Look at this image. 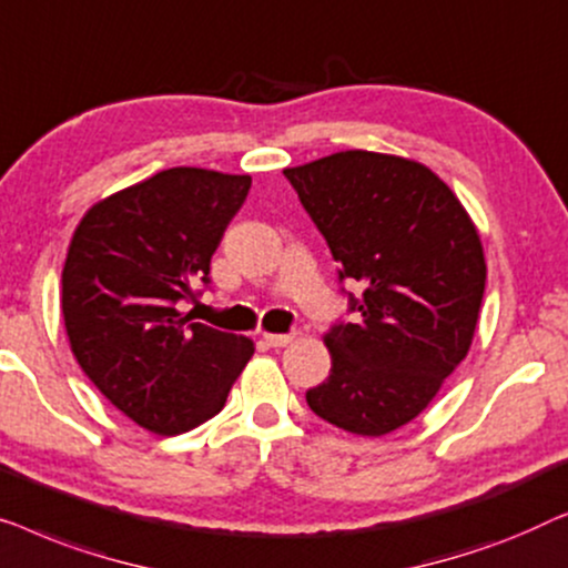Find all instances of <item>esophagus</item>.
<instances>
[{
  "label": "esophagus",
  "instance_id": "obj_1",
  "mask_svg": "<svg viewBox=\"0 0 568 568\" xmlns=\"http://www.w3.org/2000/svg\"><path fill=\"white\" fill-rule=\"evenodd\" d=\"M293 339H295V332H291V334H265V342L270 347H285V345H291Z\"/></svg>",
  "mask_w": 568,
  "mask_h": 568
}]
</instances>
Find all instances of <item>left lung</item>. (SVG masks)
Listing matches in <instances>:
<instances>
[{
  "mask_svg": "<svg viewBox=\"0 0 568 568\" xmlns=\"http://www.w3.org/2000/svg\"><path fill=\"white\" fill-rule=\"evenodd\" d=\"M283 172L342 281L363 285L357 324L324 334L332 371L306 402L345 433H394L427 409L474 342L486 283L476 223L414 159L353 149Z\"/></svg>",
  "mask_w": 568,
  "mask_h": 568,
  "instance_id": "8db88e82",
  "label": "left lung"
}]
</instances>
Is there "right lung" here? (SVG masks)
I'll use <instances>...</instances> for the list:
<instances>
[{
	"label": "right lung",
	"mask_w": 568,
	"mask_h": 568,
	"mask_svg": "<svg viewBox=\"0 0 568 568\" xmlns=\"http://www.w3.org/2000/svg\"><path fill=\"white\" fill-rule=\"evenodd\" d=\"M250 174L172 166L102 197L82 215L61 275L69 345L128 419L182 435L215 417L254 342L182 314L207 283Z\"/></svg>",
	"instance_id": "add662e5"
}]
</instances>
